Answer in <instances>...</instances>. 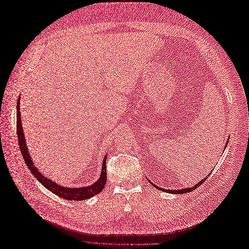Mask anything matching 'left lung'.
Here are the masks:
<instances>
[{
    "label": "left lung",
    "instance_id": "8db88e82",
    "mask_svg": "<svg viewBox=\"0 0 249 249\" xmlns=\"http://www.w3.org/2000/svg\"><path fill=\"white\" fill-rule=\"evenodd\" d=\"M227 143H228V141H227ZM207 178L208 177H206V178H203L201 180H199V182L196 184V185H194V186H192V187H188V188H184V189H180V190H167V189H162V188H160V187H158V186H156L155 184H153L157 189H159V190H161V191H164V192H169V193H173V194H180V193H188V192H191V191H193V190H195V188H197V187H199L203 182H205V180L207 179Z\"/></svg>",
    "mask_w": 249,
    "mask_h": 249
}]
</instances>
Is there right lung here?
I'll list each match as a JSON object with an SVG mask.
<instances>
[{
	"instance_id": "right-lung-1",
	"label": "right lung",
	"mask_w": 249,
	"mask_h": 249,
	"mask_svg": "<svg viewBox=\"0 0 249 249\" xmlns=\"http://www.w3.org/2000/svg\"><path fill=\"white\" fill-rule=\"evenodd\" d=\"M20 119L21 118H20V112H19V97H18V106H17V129H18V139L20 153L22 155V158H24L25 163L27 164L28 168L30 169V171H31L32 175H34V177L39 180L41 185H43L47 189H49L53 193H55L61 198H64L67 200H77V201L85 200L87 198L92 197L95 194H99L104 189V187L107 182V169H106L107 156H105V159L103 161L100 178L91 186L80 187V188H69V187L58 185L57 183L53 182V180H51L50 178L44 177L42 173L37 169L34 162L31 159V156L29 154V149L27 148V145H26L25 134H24V131H22Z\"/></svg>"
}]
</instances>
